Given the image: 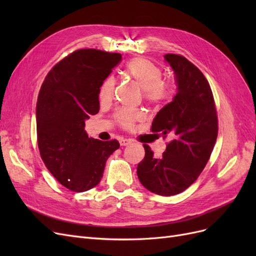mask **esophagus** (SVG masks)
<instances>
[{
  "label": "esophagus",
  "instance_id": "34e87169",
  "mask_svg": "<svg viewBox=\"0 0 256 256\" xmlns=\"http://www.w3.org/2000/svg\"><path fill=\"white\" fill-rule=\"evenodd\" d=\"M131 142H132V141H131L130 140V138H120V144L122 145V146H126V145H129Z\"/></svg>",
  "mask_w": 256,
  "mask_h": 256
}]
</instances>
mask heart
<instances>
[{
    "label": "heart",
    "mask_w": 256,
    "mask_h": 256,
    "mask_svg": "<svg viewBox=\"0 0 256 256\" xmlns=\"http://www.w3.org/2000/svg\"><path fill=\"white\" fill-rule=\"evenodd\" d=\"M125 72L134 80L143 90V97L147 102L152 106H164L174 99L177 88L171 80L162 79V68L145 58H136L129 60ZM116 81L113 76H109L104 80L99 88L98 97L100 102H109L113 97ZM115 120L124 129L134 128L136 122L144 118L142 112L138 110L122 109L114 115Z\"/></svg>",
    "instance_id": "heart-1"
}]
</instances>
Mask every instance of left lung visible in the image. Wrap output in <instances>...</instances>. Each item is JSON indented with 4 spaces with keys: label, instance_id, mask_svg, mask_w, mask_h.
I'll list each match as a JSON object with an SVG mask.
<instances>
[{
    "label": "left lung",
    "instance_id": "8db88e82",
    "mask_svg": "<svg viewBox=\"0 0 256 256\" xmlns=\"http://www.w3.org/2000/svg\"><path fill=\"white\" fill-rule=\"evenodd\" d=\"M166 60L176 74L177 94L158 112L152 132L171 138L161 158L144 144L145 157L136 174L144 187L159 196H175L196 180L210 158L218 136L214 99L205 76L180 54Z\"/></svg>",
    "mask_w": 256,
    "mask_h": 256
}]
</instances>
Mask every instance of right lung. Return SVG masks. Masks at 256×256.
<instances>
[{
    "instance_id": "add662e5",
    "label": "right lung",
    "mask_w": 256,
    "mask_h": 256,
    "mask_svg": "<svg viewBox=\"0 0 256 256\" xmlns=\"http://www.w3.org/2000/svg\"><path fill=\"white\" fill-rule=\"evenodd\" d=\"M122 60L120 53L76 50L54 66L36 104L37 143L44 166L67 189L96 187L118 140L100 141L85 132V120L99 112V88Z\"/></svg>"
}]
</instances>
